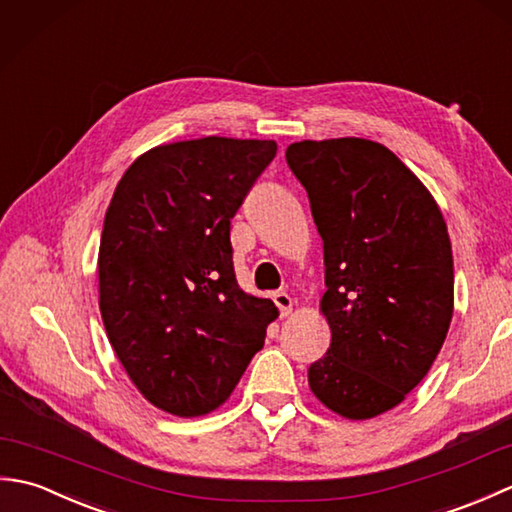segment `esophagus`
<instances>
[{"instance_id": "esophagus-1", "label": "esophagus", "mask_w": 512, "mask_h": 512, "mask_svg": "<svg viewBox=\"0 0 512 512\" xmlns=\"http://www.w3.org/2000/svg\"><path fill=\"white\" fill-rule=\"evenodd\" d=\"M273 301L277 303V308H279V312H281V317H288V314L292 312V306H295V301H292V297L288 295V292H284V290L275 292V295H273Z\"/></svg>"}]
</instances>
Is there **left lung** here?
<instances>
[{"label":"left lung","instance_id":"left-lung-1","mask_svg":"<svg viewBox=\"0 0 512 512\" xmlns=\"http://www.w3.org/2000/svg\"><path fill=\"white\" fill-rule=\"evenodd\" d=\"M288 167L323 239L321 312L332 330L312 394L347 420L400 405L427 376L453 317V253L433 195L365 138L301 140Z\"/></svg>","mask_w":512,"mask_h":512}]
</instances>
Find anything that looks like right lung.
I'll use <instances>...</instances> for the list:
<instances>
[{
    "label": "right lung",
    "mask_w": 512,
    "mask_h": 512,
    "mask_svg": "<svg viewBox=\"0 0 512 512\" xmlns=\"http://www.w3.org/2000/svg\"><path fill=\"white\" fill-rule=\"evenodd\" d=\"M275 140L206 136L132 162L107 206L99 306L118 361L151 405L180 418L226 402L277 319L239 288L231 220Z\"/></svg>",
    "instance_id": "obj_1"
}]
</instances>
